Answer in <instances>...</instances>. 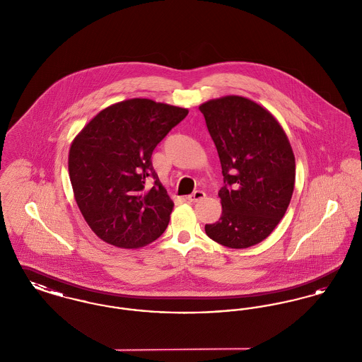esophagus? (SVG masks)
Returning a JSON list of instances; mask_svg holds the SVG:
<instances>
[{"instance_id": "1", "label": "esophagus", "mask_w": 362, "mask_h": 362, "mask_svg": "<svg viewBox=\"0 0 362 362\" xmlns=\"http://www.w3.org/2000/svg\"><path fill=\"white\" fill-rule=\"evenodd\" d=\"M205 197H206V194H205L204 191H199V189H198V191H194L191 195L187 197V201H189V202H199V201H202Z\"/></svg>"}]
</instances>
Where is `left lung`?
Instances as JSON below:
<instances>
[{
	"instance_id": "left-lung-1",
	"label": "left lung",
	"mask_w": 362,
	"mask_h": 362,
	"mask_svg": "<svg viewBox=\"0 0 362 362\" xmlns=\"http://www.w3.org/2000/svg\"><path fill=\"white\" fill-rule=\"evenodd\" d=\"M224 175L218 191L223 213L205 225L211 240L248 248L270 236L285 216L296 182L289 138L263 105L238 95L199 105Z\"/></svg>"
}]
</instances>
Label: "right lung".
Returning a JSON list of instances; mask_svg holds the SVG:
<instances>
[{"label":"right lung","instance_id":"right-lung-1","mask_svg":"<svg viewBox=\"0 0 362 362\" xmlns=\"http://www.w3.org/2000/svg\"><path fill=\"white\" fill-rule=\"evenodd\" d=\"M187 114L183 107L129 99L103 108L71 141L68 167L74 199L99 239L134 250L164 233L173 202L151 157ZM149 175L156 180L148 190Z\"/></svg>","mask_w":362,"mask_h":362}]
</instances>
